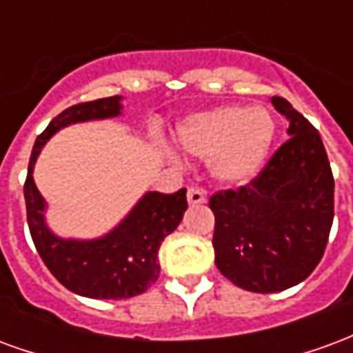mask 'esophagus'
Instances as JSON below:
<instances>
[{"label": "esophagus", "instance_id": "esophagus-1", "mask_svg": "<svg viewBox=\"0 0 353 353\" xmlns=\"http://www.w3.org/2000/svg\"><path fill=\"white\" fill-rule=\"evenodd\" d=\"M187 200H189V204H192V206L204 204V202H206V192H204L202 187H189V191H187Z\"/></svg>", "mask_w": 353, "mask_h": 353}]
</instances>
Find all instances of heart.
<instances>
[{"mask_svg":"<svg viewBox=\"0 0 353 353\" xmlns=\"http://www.w3.org/2000/svg\"><path fill=\"white\" fill-rule=\"evenodd\" d=\"M276 136L272 115L265 108L230 105L187 119L177 141L187 153L212 159L219 181L244 185L265 166Z\"/></svg>","mask_w":353,"mask_h":353,"instance_id":"1","label":"heart"}]
</instances>
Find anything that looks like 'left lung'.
Masks as SVG:
<instances>
[{"mask_svg": "<svg viewBox=\"0 0 353 353\" xmlns=\"http://www.w3.org/2000/svg\"><path fill=\"white\" fill-rule=\"evenodd\" d=\"M291 138L259 176L210 196L215 215V266L234 285L276 293L306 280L325 252L334 217V179L325 147L308 119L285 98Z\"/></svg>", "mask_w": 353, "mask_h": 353, "instance_id": "1", "label": "left lung"}]
</instances>
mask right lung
<instances>
[{
    "instance_id": "obj_1",
    "label": "right lung",
    "mask_w": 353,
    "mask_h": 353,
    "mask_svg": "<svg viewBox=\"0 0 353 353\" xmlns=\"http://www.w3.org/2000/svg\"><path fill=\"white\" fill-rule=\"evenodd\" d=\"M121 96L75 103L57 115L37 136L28 164L24 200L30 234L50 274L64 288L88 299H130L159 280V248L177 229L187 210V189L145 192L130 214L105 236L64 240L45 225V200L34 183V164L49 138L64 126L121 115Z\"/></svg>"
}]
</instances>
